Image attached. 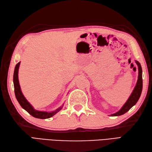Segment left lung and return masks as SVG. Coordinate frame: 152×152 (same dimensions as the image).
Returning <instances> with one entry per match:
<instances>
[{
	"label": "left lung",
	"mask_w": 152,
	"mask_h": 152,
	"mask_svg": "<svg viewBox=\"0 0 152 152\" xmlns=\"http://www.w3.org/2000/svg\"><path fill=\"white\" fill-rule=\"evenodd\" d=\"M136 64L138 66V70H139V75H138V80L137 82L136 86H135L134 90H133L131 95L129 96L128 101L126 102L125 104L122 107L121 109L119 112H116L111 115V116H119L121 115H123L125 113H126L132 107L134 106L140 98V96L141 95V92L142 90V68L140 64L138 61H135Z\"/></svg>",
	"instance_id": "obj_1"
}]
</instances>
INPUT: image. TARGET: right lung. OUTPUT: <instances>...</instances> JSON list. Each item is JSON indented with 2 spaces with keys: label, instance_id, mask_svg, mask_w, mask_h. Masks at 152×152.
Here are the masks:
<instances>
[{
  "label": "right lung",
  "instance_id": "obj_1",
  "mask_svg": "<svg viewBox=\"0 0 152 152\" xmlns=\"http://www.w3.org/2000/svg\"><path fill=\"white\" fill-rule=\"evenodd\" d=\"M20 64V62H18L15 68L14 73H13V84H14V89H15V97L17 100L18 101V103L21 106L22 108L24 109L26 112H28L29 114L34 117L35 118H38V119H45L50 118L54 115L58 113L59 111L61 110V109L63 107V105L61 106L60 108H57L53 112H41V111L36 110L33 107L29 104V102L27 101L26 99L25 98L24 95L22 93L21 89L20 87L19 81H18V68H19V66Z\"/></svg>",
  "mask_w": 152,
  "mask_h": 152
}]
</instances>
